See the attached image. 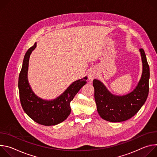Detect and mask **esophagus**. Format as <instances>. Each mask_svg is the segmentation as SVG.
Masks as SVG:
<instances>
[{
	"label": "esophagus",
	"mask_w": 157,
	"mask_h": 157,
	"mask_svg": "<svg viewBox=\"0 0 157 157\" xmlns=\"http://www.w3.org/2000/svg\"><path fill=\"white\" fill-rule=\"evenodd\" d=\"M97 76H98V73L95 70L92 69L90 70V71L89 72V80L90 81H93Z\"/></svg>",
	"instance_id": "34e87169"
}]
</instances>
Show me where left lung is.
<instances>
[{
  "label": "left lung",
  "instance_id": "8db88e82",
  "mask_svg": "<svg viewBox=\"0 0 157 157\" xmlns=\"http://www.w3.org/2000/svg\"><path fill=\"white\" fill-rule=\"evenodd\" d=\"M143 63L141 79L134 90L119 96L112 94L99 80H93L94 99L99 115L103 119L119 122L135 116L145 102L149 91L150 68L143 48L140 49Z\"/></svg>",
  "mask_w": 157,
  "mask_h": 157
}]
</instances>
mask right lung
Returning <instances> with one entry per match:
<instances>
[{
    "mask_svg": "<svg viewBox=\"0 0 157 157\" xmlns=\"http://www.w3.org/2000/svg\"><path fill=\"white\" fill-rule=\"evenodd\" d=\"M36 43L26 52L18 77L20 100L25 113L35 122L43 125L58 124L69 116L70 102L81 88L86 84L87 77L73 82L58 98L52 101L43 100L36 96L31 89L27 71L30 55L36 48Z\"/></svg>",
    "mask_w": 157,
    "mask_h": 157,
    "instance_id": "right-lung-1",
    "label": "right lung"
}]
</instances>
